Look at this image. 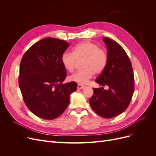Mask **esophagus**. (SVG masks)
<instances>
[{
  "label": "esophagus",
  "mask_w": 156,
  "mask_h": 156,
  "mask_svg": "<svg viewBox=\"0 0 156 156\" xmlns=\"http://www.w3.org/2000/svg\"><path fill=\"white\" fill-rule=\"evenodd\" d=\"M83 88H84V85H82V84H78V85H77V88L78 89H80V90H81V89H83Z\"/></svg>",
  "instance_id": "obj_1"
}]
</instances>
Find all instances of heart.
I'll use <instances>...</instances> for the list:
<instances>
[{
  "label": "heart",
  "instance_id": "b5f03b06",
  "mask_svg": "<svg viewBox=\"0 0 156 156\" xmlns=\"http://www.w3.org/2000/svg\"><path fill=\"white\" fill-rule=\"evenodd\" d=\"M81 60H83L82 69L71 75L69 80L79 84H85L94 74L100 75L104 72L108 63V54L96 44L83 41L73 47L72 53L66 52L61 56V62L69 72H73L77 61Z\"/></svg>",
  "mask_w": 156,
  "mask_h": 156
}]
</instances>
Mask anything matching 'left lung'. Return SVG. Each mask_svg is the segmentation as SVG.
Here are the masks:
<instances>
[{
    "label": "left lung",
    "instance_id": "left-lung-1",
    "mask_svg": "<svg viewBox=\"0 0 156 156\" xmlns=\"http://www.w3.org/2000/svg\"><path fill=\"white\" fill-rule=\"evenodd\" d=\"M107 48L108 63L96 82L103 87L93 88L89 103L98 115L105 119L117 116L128 107L134 91V74L131 60L125 50L116 41L104 37Z\"/></svg>",
    "mask_w": 156,
    "mask_h": 156
}]
</instances>
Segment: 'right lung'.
I'll use <instances>...</instances> for the list:
<instances>
[{
    "label": "right lung",
    "instance_id": "add662e5",
    "mask_svg": "<svg viewBox=\"0 0 156 156\" xmlns=\"http://www.w3.org/2000/svg\"><path fill=\"white\" fill-rule=\"evenodd\" d=\"M68 47L64 40L46 37L23 56L19 85L28 108L41 119L60 116L69 105V94L77 89L76 83H62L67 73L61 56Z\"/></svg>",
    "mask_w": 156,
    "mask_h": 156
}]
</instances>
